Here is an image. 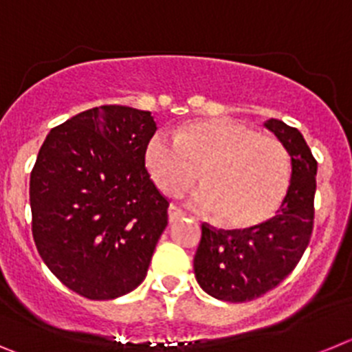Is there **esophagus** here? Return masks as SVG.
Instances as JSON below:
<instances>
[{"label": "esophagus", "mask_w": 352, "mask_h": 352, "mask_svg": "<svg viewBox=\"0 0 352 352\" xmlns=\"http://www.w3.org/2000/svg\"><path fill=\"white\" fill-rule=\"evenodd\" d=\"M183 217H185V211L179 210L178 206H174V204H170L169 206V222H178V220H182Z\"/></svg>", "instance_id": "obj_1"}]
</instances>
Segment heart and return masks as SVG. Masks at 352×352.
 Wrapping results in <instances>:
<instances>
[{
    "label": "heart",
    "mask_w": 352,
    "mask_h": 352,
    "mask_svg": "<svg viewBox=\"0 0 352 352\" xmlns=\"http://www.w3.org/2000/svg\"><path fill=\"white\" fill-rule=\"evenodd\" d=\"M146 167L169 195L188 190L201 174L204 186L192 195L190 204L219 213L220 223L236 231L268 222L291 182L284 146L231 118L194 121L178 138L157 132L146 146Z\"/></svg>",
    "instance_id": "1"
}]
</instances>
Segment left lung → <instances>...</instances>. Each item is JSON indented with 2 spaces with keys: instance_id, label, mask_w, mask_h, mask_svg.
<instances>
[{
  "instance_id": "8db88e82",
  "label": "left lung",
  "mask_w": 352,
  "mask_h": 352,
  "mask_svg": "<svg viewBox=\"0 0 352 352\" xmlns=\"http://www.w3.org/2000/svg\"><path fill=\"white\" fill-rule=\"evenodd\" d=\"M264 126L291 155V185L273 219L250 231L203 223L194 257L199 285L217 300L243 303L263 296L296 268L314 229L317 162L298 129L280 120Z\"/></svg>"
}]
</instances>
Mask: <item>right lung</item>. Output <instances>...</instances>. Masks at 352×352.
<instances>
[{"label": "right lung", "mask_w": 352, "mask_h": 352, "mask_svg": "<svg viewBox=\"0 0 352 352\" xmlns=\"http://www.w3.org/2000/svg\"><path fill=\"white\" fill-rule=\"evenodd\" d=\"M149 111L100 105L54 126L30 178L31 232L52 275L88 300L133 291L167 227L144 166Z\"/></svg>", "instance_id": "1"}]
</instances>
